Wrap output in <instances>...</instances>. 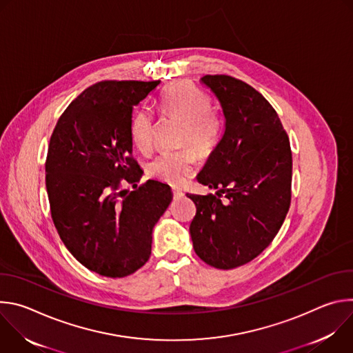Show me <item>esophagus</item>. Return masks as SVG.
Segmentation results:
<instances>
[{"mask_svg":"<svg viewBox=\"0 0 353 353\" xmlns=\"http://www.w3.org/2000/svg\"><path fill=\"white\" fill-rule=\"evenodd\" d=\"M184 194H183V191L181 190H179V188H173V196L174 198H180V196H183Z\"/></svg>","mask_w":353,"mask_h":353,"instance_id":"obj_1","label":"esophagus"}]
</instances>
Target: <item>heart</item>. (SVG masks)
I'll return each mask as SVG.
<instances>
[{"mask_svg": "<svg viewBox=\"0 0 353 353\" xmlns=\"http://www.w3.org/2000/svg\"><path fill=\"white\" fill-rule=\"evenodd\" d=\"M158 112L183 121L181 143L190 142L199 154H208L219 141L223 121L211 108L210 96L188 82H174L166 86L157 99ZM154 117L146 108L137 109L131 116L130 134L134 145L146 152L152 146ZM196 154L191 148L163 152L150 161L146 173L159 181L179 185L192 173Z\"/></svg>", "mask_w": 353, "mask_h": 353, "instance_id": "1", "label": "heart"}]
</instances>
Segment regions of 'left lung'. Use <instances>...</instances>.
I'll return each instance as SVG.
<instances>
[{
	"instance_id": "8db88e82",
	"label": "left lung",
	"mask_w": 353,
	"mask_h": 353,
	"mask_svg": "<svg viewBox=\"0 0 353 353\" xmlns=\"http://www.w3.org/2000/svg\"><path fill=\"white\" fill-rule=\"evenodd\" d=\"M201 82L221 102L225 130L196 176L216 194H187L196 207L190 234L201 260L232 270L260 256L285 221L290 143L275 109L253 86L229 75H205Z\"/></svg>"
}]
</instances>
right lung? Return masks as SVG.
I'll return each instance as SVG.
<instances>
[{
    "label": "right lung",
    "instance_id": "obj_1",
    "mask_svg": "<svg viewBox=\"0 0 353 353\" xmlns=\"http://www.w3.org/2000/svg\"><path fill=\"white\" fill-rule=\"evenodd\" d=\"M161 81H102L70 103L50 138L46 188L54 226L88 270L124 278L150 257L152 230L173 198L132 158V109ZM136 187L121 190V181Z\"/></svg>",
    "mask_w": 353,
    "mask_h": 353
}]
</instances>
